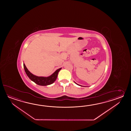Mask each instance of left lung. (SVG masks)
Listing matches in <instances>:
<instances>
[{
  "mask_svg": "<svg viewBox=\"0 0 131 131\" xmlns=\"http://www.w3.org/2000/svg\"><path fill=\"white\" fill-rule=\"evenodd\" d=\"M76 84H77V83H76Z\"/></svg>",
  "mask_w": 131,
  "mask_h": 131,
  "instance_id": "left-lung-1",
  "label": "left lung"
}]
</instances>
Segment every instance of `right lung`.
Masks as SVG:
<instances>
[{
    "mask_svg": "<svg viewBox=\"0 0 131 131\" xmlns=\"http://www.w3.org/2000/svg\"><path fill=\"white\" fill-rule=\"evenodd\" d=\"M23 67L25 70V72L26 73L27 75H28V78H29L31 81H34L35 83L41 86H47L53 83V82L56 81L59 71L61 69V68H60L59 69L57 70L52 75H50V76L48 77H38L36 76V75H33L28 70L25 66V64H23Z\"/></svg>",
    "mask_w": 131,
    "mask_h": 131,
    "instance_id": "obj_1",
    "label": "right lung"
}]
</instances>
